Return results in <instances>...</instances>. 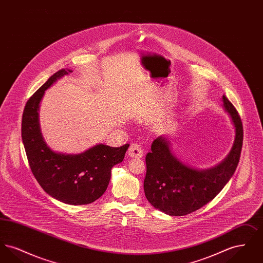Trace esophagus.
Here are the masks:
<instances>
[{
    "label": "esophagus",
    "mask_w": 263,
    "mask_h": 263,
    "mask_svg": "<svg viewBox=\"0 0 263 263\" xmlns=\"http://www.w3.org/2000/svg\"><path fill=\"white\" fill-rule=\"evenodd\" d=\"M144 153L142 148L138 145V144H131L129 149H128V156L130 158H137V159H141L143 157Z\"/></svg>",
    "instance_id": "1"
}]
</instances>
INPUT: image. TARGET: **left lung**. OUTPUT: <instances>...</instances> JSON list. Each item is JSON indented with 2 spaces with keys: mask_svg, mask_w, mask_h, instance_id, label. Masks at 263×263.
Here are the masks:
<instances>
[{
  "mask_svg": "<svg viewBox=\"0 0 263 263\" xmlns=\"http://www.w3.org/2000/svg\"><path fill=\"white\" fill-rule=\"evenodd\" d=\"M223 107L235 128V140L228 156L210 168L200 170L183 163L171 148L167 136L154 140L146 156L144 191L152 206L170 216H184L213 200L224 188L238 166L243 130L234 105L222 97Z\"/></svg>",
  "mask_w": 263,
  "mask_h": 263,
  "instance_id": "1",
  "label": "left lung"
}]
</instances>
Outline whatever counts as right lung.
<instances>
[{"mask_svg": "<svg viewBox=\"0 0 263 263\" xmlns=\"http://www.w3.org/2000/svg\"><path fill=\"white\" fill-rule=\"evenodd\" d=\"M72 70L51 76L25 104L22 138L30 170L51 197L70 205H85L99 199L108 186L111 168L124 159L129 145L113 148L98 144L81 154L55 152L45 142L39 123V107L45 90Z\"/></svg>", "mask_w": 263, "mask_h": 263, "instance_id": "1", "label": "right lung"}]
</instances>
